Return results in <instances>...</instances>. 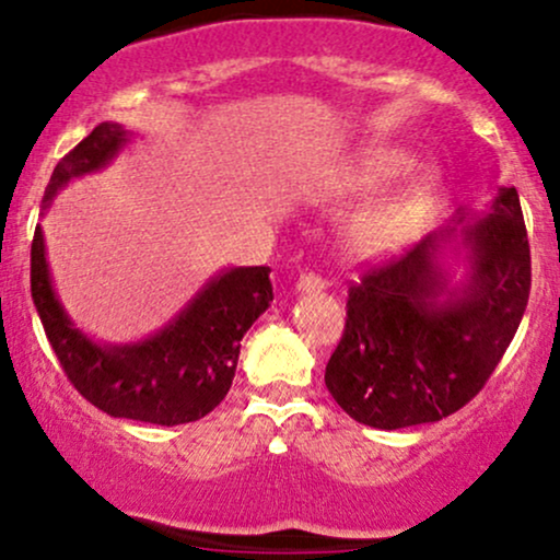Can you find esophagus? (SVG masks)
Wrapping results in <instances>:
<instances>
[{
  "mask_svg": "<svg viewBox=\"0 0 560 560\" xmlns=\"http://www.w3.org/2000/svg\"><path fill=\"white\" fill-rule=\"evenodd\" d=\"M298 289H300V292H318V289H326V279H324V276L307 271L298 279Z\"/></svg>",
  "mask_w": 560,
  "mask_h": 560,
  "instance_id": "1",
  "label": "esophagus"
}]
</instances>
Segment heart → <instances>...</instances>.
<instances>
[{"mask_svg": "<svg viewBox=\"0 0 560 560\" xmlns=\"http://www.w3.org/2000/svg\"><path fill=\"white\" fill-rule=\"evenodd\" d=\"M410 165H413V158H410L408 152L392 150V147H387V150H374L352 168L347 182L363 186V189H374V186L395 182V178L402 176ZM427 197L429 182L427 178H419V182L410 184L408 189H402L400 195L392 197L389 202L369 210V213L358 221L352 240H355L358 247L365 249V253H376V249L389 247V244L402 234L405 226H408L410 218L419 213L421 205L427 202Z\"/></svg>", "mask_w": 560, "mask_h": 560, "instance_id": "obj_1", "label": "heart"}]
</instances>
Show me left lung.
Segmentation results:
<instances>
[{
  "label": "left lung",
  "mask_w": 560,
  "mask_h": 560,
  "mask_svg": "<svg viewBox=\"0 0 560 560\" xmlns=\"http://www.w3.org/2000/svg\"><path fill=\"white\" fill-rule=\"evenodd\" d=\"M429 234L402 255L369 262L347 287V318L326 363L339 408L374 429L440 421L485 389L529 302L532 255L518 191L500 189L492 213L468 231L471 281L432 313L440 273Z\"/></svg>",
  "instance_id": "8db88e82"
}]
</instances>
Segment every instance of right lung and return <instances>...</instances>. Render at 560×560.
Returning <instances> with one entry per match:
<instances>
[{"label": "right lung", "instance_id": "right-lung-1", "mask_svg": "<svg viewBox=\"0 0 560 560\" xmlns=\"http://www.w3.org/2000/svg\"><path fill=\"white\" fill-rule=\"evenodd\" d=\"M124 141L126 131L118 124L96 126L55 165L44 199L73 176L105 165ZM268 273V266L231 268L202 289L168 329L139 345L107 350L89 342L62 313L38 226L31 242V294L68 382L107 416L158 427L199 421L229 395L242 337L273 300Z\"/></svg>", "mask_w": 560, "mask_h": 560}]
</instances>
